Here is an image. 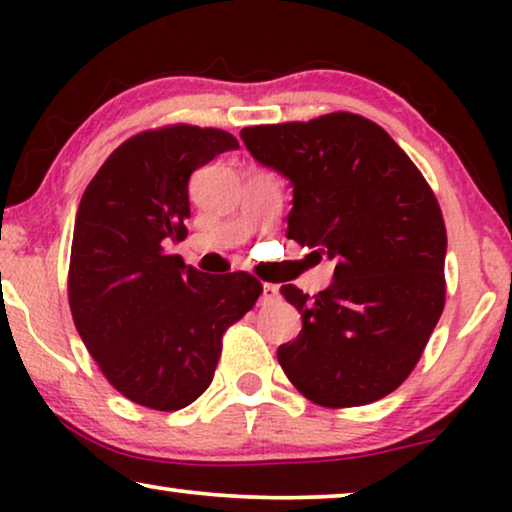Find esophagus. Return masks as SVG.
Listing matches in <instances>:
<instances>
[{
  "label": "esophagus",
  "mask_w": 512,
  "mask_h": 512,
  "mask_svg": "<svg viewBox=\"0 0 512 512\" xmlns=\"http://www.w3.org/2000/svg\"><path fill=\"white\" fill-rule=\"evenodd\" d=\"M279 296V289L275 284H263V296H261V305H272Z\"/></svg>",
  "instance_id": "34e87169"
}]
</instances>
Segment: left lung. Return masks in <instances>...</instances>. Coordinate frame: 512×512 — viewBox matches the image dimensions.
<instances>
[{
    "mask_svg": "<svg viewBox=\"0 0 512 512\" xmlns=\"http://www.w3.org/2000/svg\"><path fill=\"white\" fill-rule=\"evenodd\" d=\"M258 163L293 186L286 237L335 261L333 284L282 296L303 317L277 361L324 408L380 401L417 366L445 307L447 233L405 151L368 118L338 111L240 132Z\"/></svg>",
    "mask_w": 512,
    "mask_h": 512,
    "instance_id": "8db88e82",
    "label": "left lung"
}]
</instances>
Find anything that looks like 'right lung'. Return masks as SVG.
Segmentation results:
<instances>
[{"label": "right lung", "instance_id": "add662e5", "mask_svg": "<svg viewBox=\"0 0 512 512\" xmlns=\"http://www.w3.org/2000/svg\"><path fill=\"white\" fill-rule=\"evenodd\" d=\"M226 130L167 125L123 142L90 181L74 223L69 307L111 387L151 410H181L212 384L228 326L263 286L205 275L167 244L186 237L188 179L223 151Z\"/></svg>", "mask_w": 512, "mask_h": 512}]
</instances>
